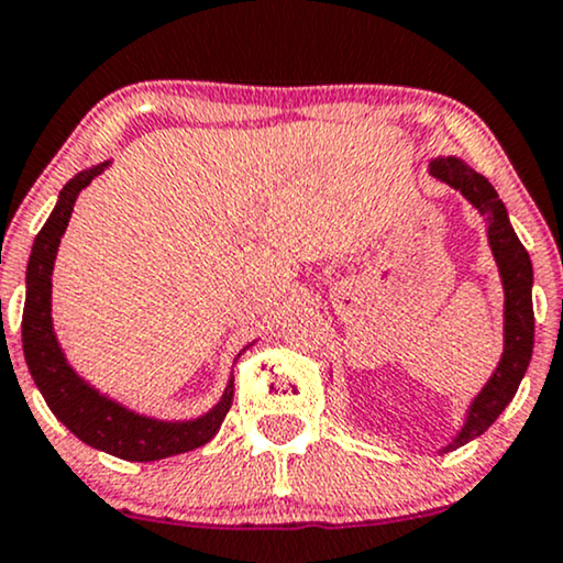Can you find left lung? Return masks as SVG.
Segmentation results:
<instances>
[{"label": "left lung", "mask_w": 563, "mask_h": 563, "mask_svg": "<svg viewBox=\"0 0 563 563\" xmlns=\"http://www.w3.org/2000/svg\"><path fill=\"white\" fill-rule=\"evenodd\" d=\"M430 173L438 180L449 183L451 188L462 191L470 205L477 207V212L487 222V241H490L493 256H496L500 280H504V356H500L496 372L487 380L477 398L466 411V422L462 432L445 445L443 453H449L459 445L470 443L477 435L496 422L500 411L509 406L517 393L521 377L530 367L532 346H534V311H532V262L527 249L514 233L509 212L504 201L498 199L496 188L487 183L485 175L472 170L456 157H440L430 162Z\"/></svg>", "instance_id": "left-lung-1"}]
</instances>
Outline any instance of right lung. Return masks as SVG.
I'll return each instance as SVG.
<instances>
[{
  "mask_svg": "<svg viewBox=\"0 0 563 563\" xmlns=\"http://www.w3.org/2000/svg\"><path fill=\"white\" fill-rule=\"evenodd\" d=\"M110 162H101L65 183L57 207L52 209L49 220L33 241L29 273H25L23 354L46 406L73 435L125 462H159L175 453L199 449L214 438L233 404V375L220 401L205 417L188 419V422H162V419L135 415L112 398L101 396L67 364L52 328V269L78 194Z\"/></svg>",
  "mask_w": 563,
  "mask_h": 563,
  "instance_id": "add662e5",
  "label": "right lung"
}]
</instances>
